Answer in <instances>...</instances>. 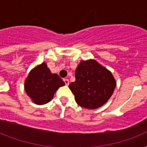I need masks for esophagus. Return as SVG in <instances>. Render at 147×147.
Listing matches in <instances>:
<instances>
[{
	"mask_svg": "<svg viewBox=\"0 0 147 147\" xmlns=\"http://www.w3.org/2000/svg\"><path fill=\"white\" fill-rule=\"evenodd\" d=\"M63 81H64V82H65V85H69V80L68 79V78H64V79H63Z\"/></svg>",
	"mask_w": 147,
	"mask_h": 147,
	"instance_id": "obj_1",
	"label": "esophagus"
}]
</instances>
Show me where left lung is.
Instances as JSON below:
<instances>
[{
	"instance_id": "obj_1",
	"label": "left lung",
	"mask_w": 147,
	"mask_h": 147,
	"mask_svg": "<svg viewBox=\"0 0 147 147\" xmlns=\"http://www.w3.org/2000/svg\"><path fill=\"white\" fill-rule=\"evenodd\" d=\"M76 82L69 85L76 103L88 109L102 106L111 96L116 86L107 69L94 60L82 61L76 70Z\"/></svg>"
}]
</instances>
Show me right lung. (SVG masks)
<instances>
[{"mask_svg":"<svg viewBox=\"0 0 147 147\" xmlns=\"http://www.w3.org/2000/svg\"><path fill=\"white\" fill-rule=\"evenodd\" d=\"M65 85L57 74H52L45 63L30 72L25 81V90L35 104L44 105L53 98L57 89Z\"/></svg>","mask_w":147,"mask_h":147,"instance_id":"add662e5","label":"right lung"}]
</instances>
